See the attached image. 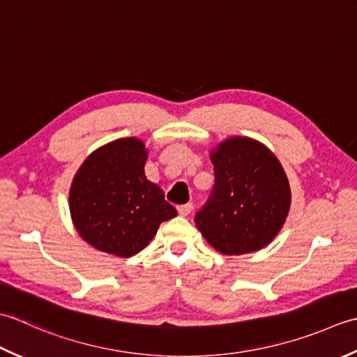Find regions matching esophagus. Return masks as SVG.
<instances>
[{
	"mask_svg": "<svg viewBox=\"0 0 357 357\" xmlns=\"http://www.w3.org/2000/svg\"><path fill=\"white\" fill-rule=\"evenodd\" d=\"M177 211H178V214L181 217H186L192 211V205H191V203H186V205H180V206H177Z\"/></svg>",
	"mask_w": 357,
	"mask_h": 357,
	"instance_id": "obj_1",
	"label": "esophagus"
}]
</instances>
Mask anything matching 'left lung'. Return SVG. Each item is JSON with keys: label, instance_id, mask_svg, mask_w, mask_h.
Here are the masks:
<instances>
[{"label": "left lung", "instance_id": "left-lung-1", "mask_svg": "<svg viewBox=\"0 0 357 357\" xmlns=\"http://www.w3.org/2000/svg\"><path fill=\"white\" fill-rule=\"evenodd\" d=\"M215 185L195 215L202 236L225 256L265 248L279 234L291 206L280 162L264 143L229 137L211 151Z\"/></svg>", "mask_w": 357, "mask_h": 357}]
</instances>
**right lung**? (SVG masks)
<instances>
[{
  "label": "right lung",
  "mask_w": 357,
  "mask_h": 357,
  "mask_svg": "<svg viewBox=\"0 0 357 357\" xmlns=\"http://www.w3.org/2000/svg\"><path fill=\"white\" fill-rule=\"evenodd\" d=\"M146 160L140 138H119L93 151L72 180V223L98 251L134 256L154 238L160 223L177 215L160 186L144 176Z\"/></svg>",
  "instance_id": "right-lung-1"
}]
</instances>
